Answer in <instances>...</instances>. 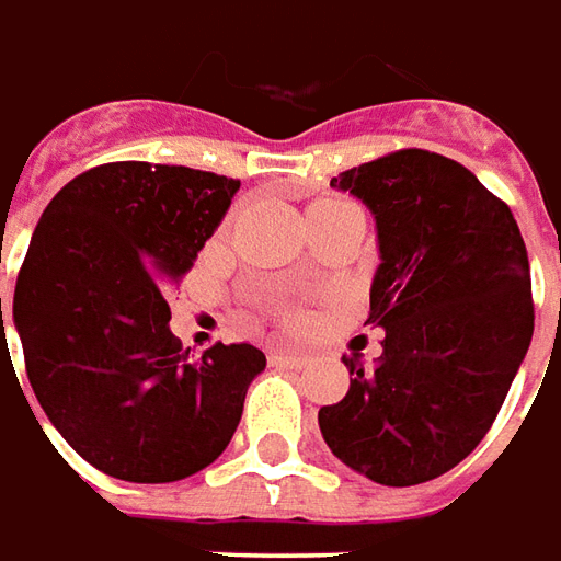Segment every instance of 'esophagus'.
Instances as JSON below:
<instances>
[{
    "label": "esophagus",
    "mask_w": 561,
    "mask_h": 561,
    "mask_svg": "<svg viewBox=\"0 0 561 561\" xmlns=\"http://www.w3.org/2000/svg\"><path fill=\"white\" fill-rule=\"evenodd\" d=\"M268 359H272V365H284V368H305V365H308V356L289 351H272Z\"/></svg>",
    "instance_id": "obj_1"
}]
</instances>
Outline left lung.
Returning a JSON list of instances; mask_svg holds the SVG:
<instances>
[{
  "mask_svg": "<svg viewBox=\"0 0 561 561\" xmlns=\"http://www.w3.org/2000/svg\"><path fill=\"white\" fill-rule=\"evenodd\" d=\"M375 214L371 311L380 359L344 356L351 389L320 408L341 462L414 486L462 462L490 432L535 329L528 253L514 214L456 160L396 150L332 178Z\"/></svg>",
  "mask_w": 561,
  "mask_h": 561,
  "instance_id": "left-lung-1",
  "label": "left lung"
}]
</instances>
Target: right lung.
<instances>
[{
	"instance_id": "right-lung-1",
	"label": "right lung",
	"mask_w": 561,
	"mask_h": 561,
	"mask_svg": "<svg viewBox=\"0 0 561 561\" xmlns=\"http://www.w3.org/2000/svg\"><path fill=\"white\" fill-rule=\"evenodd\" d=\"M241 181L105 162L50 198L14 289L26 375L71 450L111 478L172 483L232 440L265 353L172 335L165 293L214 236Z\"/></svg>"
}]
</instances>
